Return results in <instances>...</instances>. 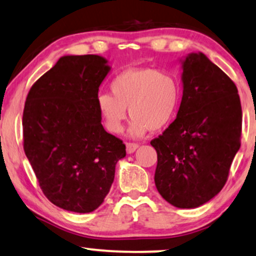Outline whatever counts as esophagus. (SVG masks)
Returning <instances> with one entry per match:
<instances>
[{
    "label": "esophagus",
    "instance_id": "esophagus-1",
    "mask_svg": "<svg viewBox=\"0 0 256 256\" xmlns=\"http://www.w3.org/2000/svg\"><path fill=\"white\" fill-rule=\"evenodd\" d=\"M138 148H139V145L134 144V142H126V152H128V154L134 153Z\"/></svg>",
    "mask_w": 256,
    "mask_h": 256
}]
</instances>
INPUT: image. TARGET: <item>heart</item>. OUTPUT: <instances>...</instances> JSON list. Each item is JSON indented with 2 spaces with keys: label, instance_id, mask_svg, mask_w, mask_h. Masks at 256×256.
I'll return each instance as SVG.
<instances>
[{
  "label": "heart",
  "instance_id": "1",
  "mask_svg": "<svg viewBox=\"0 0 256 256\" xmlns=\"http://www.w3.org/2000/svg\"><path fill=\"white\" fill-rule=\"evenodd\" d=\"M111 94L100 92L96 105L105 128L120 134L128 114L131 137H142L148 131L166 128L178 111L182 88L172 74L154 68H130L118 74L111 84Z\"/></svg>",
  "mask_w": 256,
  "mask_h": 256
}]
</instances>
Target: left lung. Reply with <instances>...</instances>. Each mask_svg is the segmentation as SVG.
Masks as SVG:
<instances>
[{"mask_svg": "<svg viewBox=\"0 0 256 256\" xmlns=\"http://www.w3.org/2000/svg\"><path fill=\"white\" fill-rule=\"evenodd\" d=\"M182 63V98L176 120L153 139L154 182L178 208H196L222 190L240 148V97L233 80L202 52Z\"/></svg>", "mask_w": 256, "mask_h": 256, "instance_id": "8db88e82", "label": "left lung"}]
</instances>
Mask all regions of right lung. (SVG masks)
Masks as SVG:
<instances>
[{"mask_svg": "<svg viewBox=\"0 0 256 256\" xmlns=\"http://www.w3.org/2000/svg\"><path fill=\"white\" fill-rule=\"evenodd\" d=\"M98 54H68L30 88L23 111L24 152L44 196L69 212L103 204L116 164L126 156L120 139L102 125L96 97L110 72Z\"/></svg>", "mask_w": 256, "mask_h": 256, "instance_id": "obj_1", "label": "right lung"}]
</instances>
